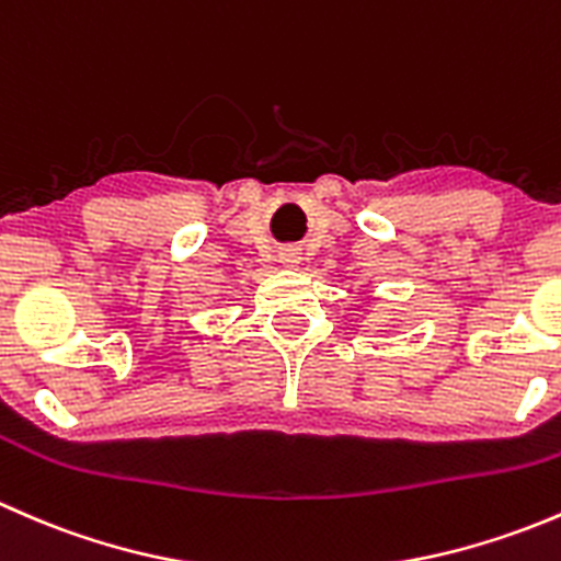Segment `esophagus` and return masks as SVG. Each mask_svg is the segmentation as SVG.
<instances>
[{
    "instance_id": "esophagus-1",
    "label": "esophagus",
    "mask_w": 561,
    "mask_h": 561,
    "mask_svg": "<svg viewBox=\"0 0 561 561\" xmlns=\"http://www.w3.org/2000/svg\"><path fill=\"white\" fill-rule=\"evenodd\" d=\"M279 263L285 265V268H296V265L301 263V252H298L296 247L282 249V252H279Z\"/></svg>"
}]
</instances>
